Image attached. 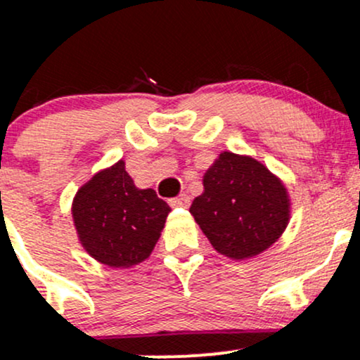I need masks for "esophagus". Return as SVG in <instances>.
<instances>
[{"label": "esophagus", "instance_id": "34e87169", "mask_svg": "<svg viewBox=\"0 0 360 360\" xmlns=\"http://www.w3.org/2000/svg\"><path fill=\"white\" fill-rule=\"evenodd\" d=\"M169 205H171L172 208H188V206L191 205V200H189L188 194H181V196L169 200Z\"/></svg>", "mask_w": 360, "mask_h": 360}]
</instances>
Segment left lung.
<instances>
[{"label": "left lung", "mask_w": 360, "mask_h": 360, "mask_svg": "<svg viewBox=\"0 0 360 360\" xmlns=\"http://www.w3.org/2000/svg\"><path fill=\"white\" fill-rule=\"evenodd\" d=\"M203 186V194L194 198L189 212L226 257H254L286 229V188L259 160L223 152L206 171Z\"/></svg>", "instance_id": "obj_1"}]
</instances>
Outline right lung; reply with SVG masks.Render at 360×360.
<instances>
[{"label":"right lung","instance_id":"right-lung-1","mask_svg":"<svg viewBox=\"0 0 360 360\" xmlns=\"http://www.w3.org/2000/svg\"><path fill=\"white\" fill-rule=\"evenodd\" d=\"M169 212V205L154 189L134 184L123 160L98 172L72 203L82 247L110 267H130L147 259Z\"/></svg>","mask_w":360,"mask_h":360}]
</instances>
